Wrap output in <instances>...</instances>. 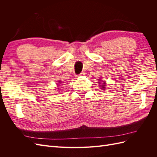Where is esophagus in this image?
Returning <instances> with one entry per match:
<instances>
[{
  "label": "esophagus",
  "instance_id": "esophagus-1",
  "mask_svg": "<svg viewBox=\"0 0 157 157\" xmlns=\"http://www.w3.org/2000/svg\"><path fill=\"white\" fill-rule=\"evenodd\" d=\"M85 75V73H84V72H82V73H80L79 75H78V76H79V77H82V76H84Z\"/></svg>",
  "mask_w": 157,
  "mask_h": 157
}]
</instances>
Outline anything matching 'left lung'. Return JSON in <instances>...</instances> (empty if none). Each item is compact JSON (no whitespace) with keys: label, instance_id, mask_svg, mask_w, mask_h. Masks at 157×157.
Wrapping results in <instances>:
<instances>
[{"label":"left lung","instance_id":"1","mask_svg":"<svg viewBox=\"0 0 157 157\" xmlns=\"http://www.w3.org/2000/svg\"><path fill=\"white\" fill-rule=\"evenodd\" d=\"M99 80H101V79L99 78ZM99 81H100V80H99ZM103 85H101V86H102V88H103V90H105V86H106V85H105V82H103Z\"/></svg>","mask_w":157,"mask_h":157}]
</instances>
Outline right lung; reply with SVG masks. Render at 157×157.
Returning a JSON list of instances; mask_svg holds the SVG:
<instances>
[{
    "label": "right lung",
    "instance_id": "add662e5",
    "mask_svg": "<svg viewBox=\"0 0 157 157\" xmlns=\"http://www.w3.org/2000/svg\"><path fill=\"white\" fill-rule=\"evenodd\" d=\"M59 83H61V82H60V81H59Z\"/></svg>",
    "mask_w": 157,
    "mask_h": 157
}]
</instances>
